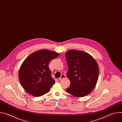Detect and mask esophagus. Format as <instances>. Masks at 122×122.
<instances>
[{
    "label": "esophagus",
    "mask_w": 122,
    "mask_h": 122,
    "mask_svg": "<svg viewBox=\"0 0 122 122\" xmlns=\"http://www.w3.org/2000/svg\"><path fill=\"white\" fill-rule=\"evenodd\" d=\"M65 78H66V75H65V74H62V75H61V76L59 78V81H61V80L64 79Z\"/></svg>",
    "instance_id": "34e87169"
}]
</instances>
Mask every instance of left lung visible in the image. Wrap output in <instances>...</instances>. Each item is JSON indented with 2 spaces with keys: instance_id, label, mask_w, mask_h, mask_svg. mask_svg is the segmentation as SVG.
<instances>
[{
  "instance_id": "left-lung-1",
  "label": "left lung",
  "mask_w": 122,
  "mask_h": 122,
  "mask_svg": "<svg viewBox=\"0 0 122 122\" xmlns=\"http://www.w3.org/2000/svg\"><path fill=\"white\" fill-rule=\"evenodd\" d=\"M68 71L67 77L71 81L67 93L76 97H83L94 89L98 80L99 67L95 59L81 51L68 50L66 53Z\"/></svg>"
}]
</instances>
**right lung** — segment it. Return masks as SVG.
Masks as SVG:
<instances>
[{"label":"right lung","mask_w":122,"mask_h":122,"mask_svg":"<svg viewBox=\"0 0 122 122\" xmlns=\"http://www.w3.org/2000/svg\"><path fill=\"white\" fill-rule=\"evenodd\" d=\"M59 54L54 51L42 49L30 55L22 64L19 79L24 89L35 97L48 93L55 83L51 78L49 62Z\"/></svg>","instance_id":"1"}]
</instances>
